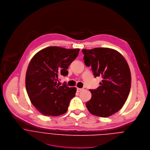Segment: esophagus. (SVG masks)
<instances>
[{
	"label": "esophagus",
	"mask_w": 150,
	"mask_h": 150,
	"mask_svg": "<svg viewBox=\"0 0 150 150\" xmlns=\"http://www.w3.org/2000/svg\"><path fill=\"white\" fill-rule=\"evenodd\" d=\"M82 90H83V89H82V88H77V93H80V91H82Z\"/></svg>",
	"instance_id": "obj_1"
}]
</instances>
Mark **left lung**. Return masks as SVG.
<instances>
[{
    "label": "left lung",
    "mask_w": 150,
    "mask_h": 150,
    "mask_svg": "<svg viewBox=\"0 0 150 150\" xmlns=\"http://www.w3.org/2000/svg\"><path fill=\"white\" fill-rule=\"evenodd\" d=\"M84 60L91 66L95 77H101L100 86L90 90L91 98L86 102L93 115L106 117L118 112L128 97L131 87V73L128 63L118 51L108 48L82 50Z\"/></svg>",
    "instance_id": "8db88e82"
}]
</instances>
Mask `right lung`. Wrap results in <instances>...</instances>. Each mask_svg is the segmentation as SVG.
<instances>
[{
  "label": "right lung",
  "instance_id": "obj_1",
  "mask_svg": "<svg viewBox=\"0 0 150 150\" xmlns=\"http://www.w3.org/2000/svg\"><path fill=\"white\" fill-rule=\"evenodd\" d=\"M79 51L50 47L39 51L31 59L26 72L25 87L31 102L42 115L57 116L67 112L77 89L66 85L60 86L57 81L59 75H67V69Z\"/></svg>",
  "mask_w": 150,
  "mask_h": 150
}]
</instances>
